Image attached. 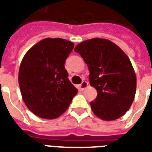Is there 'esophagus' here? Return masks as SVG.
<instances>
[{"label":"esophagus","instance_id":"1","mask_svg":"<svg viewBox=\"0 0 152 152\" xmlns=\"http://www.w3.org/2000/svg\"><path fill=\"white\" fill-rule=\"evenodd\" d=\"M87 86H88V82H86V81H82V83L80 85V89L81 91H83Z\"/></svg>","mask_w":152,"mask_h":152}]
</instances>
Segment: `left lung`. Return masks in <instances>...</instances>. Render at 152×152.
<instances>
[{
    "mask_svg": "<svg viewBox=\"0 0 152 152\" xmlns=\"http://www.w3.org/2000/svg\"><path fill=\"white\" fill-rule=\"evenodd\" d=\"M74 50L88 66L90 84L98 93L91 102L93 113L105 121L124 115L137 88L135 71L126 53L110 40L99 38L81 42Z\"/></svg>",
    "mask_w": 152,
    "mask_h": 152,
    "instance_id": "obj_1",
    "label": "left lung"
}]
</instances>
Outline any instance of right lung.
I'll list each match as a JSON object with an SVG mask.
<instances>
[{"label": "right lung", "mask_w": 152, "mask_h": 152, "mask_svg": "<svg viewBox=\"0 0 152 152\" xmlns=\"http://www.w3.org/2000/svg\"><path fill=\"white\" fill-rule=\"evenodd\" d=\"M73 48L68 40L47 38L32 47L21 61L18 79L22 99L39 118H58L78 92L64 66Z\"/></svg>", "instance_id": "1"}]
</instances>
